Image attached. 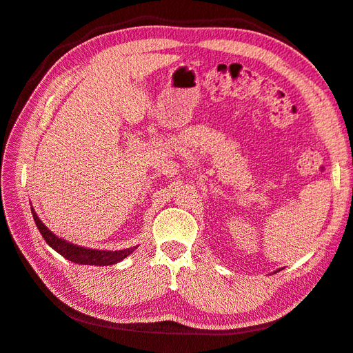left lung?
<instances>
[{"mask_svg":"<svg viewBox=\"0 0 353 353\" xmlns=\"http://www.w3.org/2000/svg\"><path fill=\"white\" fill-rule=\"evenodd\" d=\"M277 271H280V268H279V270H276V271H274V273H277Z\"/></svg>","mask_w":353,"mask_h":353,"instance_id":"1","label":"left lung"}]
</instances>
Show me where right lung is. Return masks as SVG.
<instances>
[{
	"instance_id": "right-lung-1",
	"label": "right lung",
	"mask_w": 353,
	"mask_h": 353,
	"mask_svg": "<svg viewBox=\"0 0 353 353\" xmlns=\"http://www.w3.org/2000/svg\"><path fill=\"white\" fill-rule=\"evenodd\" d=\"M31 212H32L35 225H37L40 234L43 236V239L46 240L48 245L53 250H57L61 256L71 261V263L82 264V265H99V267L113 265V264L121 263L122 259L130 256L132 252L137 249V246H134V248L122 249V250H99V249H90V248L74 245V243H70L64 239L55 236V234H53L46 225L40 221V218L37 216V213L34 212L32 207H31Z\"/></svg>"
}]
</instances>
